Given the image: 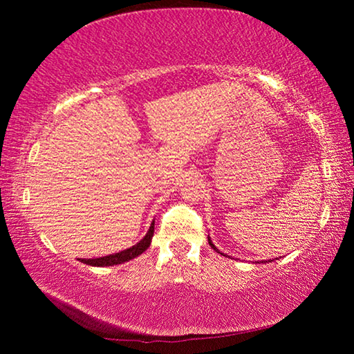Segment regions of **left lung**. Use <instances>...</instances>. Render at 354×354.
Here are the masks:
<instances>
[{"instance_id": "1", "label": "left lung", "mask_w": 354, "mask_h": 354, "mask_svg": "<svg viewBox=\"0 0 354 354\" xmlns=\"http://www.w3.org/2000/svg\"><path fill=\"white\" fill-rule=\"evenodd\" d=\"M207 241H209V245H211V247H212V248H214L215 251H218L217 248H215V245L212 243V241H211V237H207ZM218 253H220V251H218ZM220 254H223V253H220ZM223 256H225V254H223Z\"/></svg>"}]
</instances>
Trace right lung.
<instances>
[{"instance_id":"add662e5","label":"right lung","mask_w":354,"mask_h":354,"mask_svg":"<svg viewBox=\"0 0 354 354\" xmlns=\"http://www.w3.org/2000/svg\"><path fill=\"white\" fill-rule=\"evenodd\" d=\"M153 234H154V221L151 223V226H149V230L145 234V237H143L139 243L133 245L131 248L120 251V253H115V254L95 257V259H80V261L82 263H87V266H93V267H107V266H117V263L128 262L131 259H134V257H137L139 254H142L145 250H148L149 245H151Z\"/></svg>"}]
</instances>
